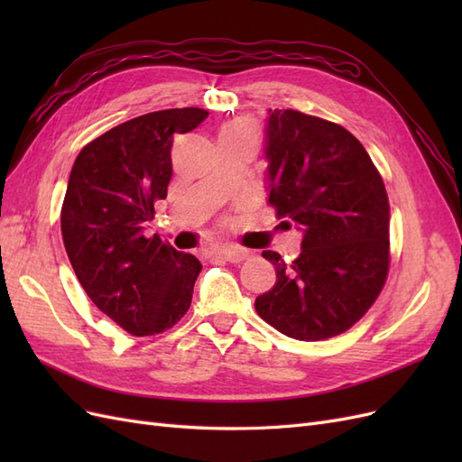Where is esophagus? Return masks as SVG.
Instances as JSON below:
<instances>
[{"label":"esophagus","instance_id":"obj_1","mask_svg":"<svg viewBox=\"0 0 462 462\" xmlns=\"http://www.w3.org/2000/svg\"><path fill=\"white\" fill-rule=\"evenodd\" d=\"M212 254L217 256V258H221V260L233 262V263L243 262V260L248 256L246 250L233 248V246H214V248H212Z\"/></svg>","mask_w":462,"mask_h":462}]
</instances>
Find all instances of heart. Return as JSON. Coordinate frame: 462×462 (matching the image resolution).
<instances>
[{
    "label": "heart",
    "mask_w": 462,
    "mask_h": 462,
    "mask_svg": "<svg viewBox=\"0 0 462 462\" xmlns=\"http://www.w3.org/2000/svg\"><path fill=\"white\" fill-rule=\"evenodd\" d=\"M226 129H227V131H250L248 125H246V123H243V121H235V123H229Z\"/></svg>",
    "instance_id": "heart-1"
}]
</instances>
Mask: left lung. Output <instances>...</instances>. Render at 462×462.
<instances>
[{
	"label": "left lung",
	"instance_id": "obj_1",
	"mask_svg": "<svg viewBox=\"0 0 462 462\" xmlns=\"http://www.w3.org/2000/svg\"><path fill=\"white\" fill-rule=\"evenodd\" d=\"M268 116V200L279 219L302 231V250L291 263L263 250L277 282L254 306L287 337L328 339L356 324L385 283V185L365 146L341 125L295 109Z\"/></svg>",
	"mask_w": 462,
	"mask_h": 462
}]
</instances>
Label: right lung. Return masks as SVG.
Listing matches in <instances>:
<instances>
[{
	"mask_svg": "<svg viewBox=\"0 0 462 462\" xmlns=\"http://www.w3.org/2000/svg\"><path fill=\"white\" fill-rule=\"evenodd\" d=\"M208 117L200 107L153 111L94 138L77 156L61 208L69 262L90 300L138 337L173 328L202 270L158 235H143L167 197L173 134Z\"/></svg>",
	"mask_w": 462,
	"mask_h": 462,
	"instance_id": "obj_1",
	"label": "right lung"
}]
</instances>
